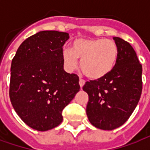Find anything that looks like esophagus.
<instances>
[{
    "mask_svg": "<svg viewBox=\"0 0 150 150\" xmlns=\"http://www.w3.org/2000/svg\"><path fill=\"white\" fill-rule=\"evenodd\" d=\"M85 84V81L83 80V79H79V86H80V88H82L83 85Z\"/></svg>",
    "mask_w": 150,
    "mask_h": 150,
    "instance_id": "1",
    "label": "esophagus"
}]
</instances>
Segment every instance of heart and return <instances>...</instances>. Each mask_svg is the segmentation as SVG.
I'll return each mask as SVG.
<instances>
[{"instance_id": "1", "label": "heart", "mask_w": 150, "mask_h": 150, "mask_svg": "<svg viewBox=\"0 0 150 150\" xmlns=\"http://www.w3.org/2000/svg\"><path fill=\"white\" fill-rule=\"evenodd\" d=\"M118 57V48L114 41L104 38H77L71 49L62 51V60L68 71H74L80 59V68L87 77L97 79L112 70Z\"/></svg>"}]
</instances>
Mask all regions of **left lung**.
<instances>
[{
  "label": "left lung",
  "instance_id": "obj_1",
  "mask_svg": "<svg viewBox=\"0 0 150 150\" xmlns=\"http://www.w3.org/2000/svg\"><path fill=\"white\" fill-rule=\"evenodd\" d=\"M113 40L118 48L115 67L108 75L86 82L83 87L89 97L86 109L88 120L103 130L124 125L137 107L142 91V66L135 50L120 38Z\"/></svg>",
  "mask_w": 150,
  "mask_h": 150
}]
</instances>
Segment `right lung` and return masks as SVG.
Segmentation results:
<instances>
[{"label":"right lung","instance_id":"1","mask_svg":"<svg viewBox=\"0 0 150 150\" xmlns=\"http://www.w3.org/2000/svg\"><path fill=\"white\" fill-rule=\"evenodd\" d=\"M69 34L40 31L18 47L11 63L9 97L19 117L38 131L62 121L63 108L79 91L78 75L63 69L62 46Z\"/></svg>","mask_w":150,"mask_h":150}]
</instances>
